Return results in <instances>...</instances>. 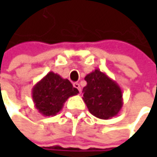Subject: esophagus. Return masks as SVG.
I'll return each instance as SVG.
<instances>
[{"label":"esophagus","instance_id":"obj_1","mask_svg":"<svg viewBox=\"0 0 157 157\" xmlns=\"http://www.w3.org/2000/svg\"><path fill=\"white\" fill-rule=\"evenodd\" d=\"M73 86L75 88H77V89L79 91V93H81V87H80V85H79L78 83H74V84H73Z\"/></svg>","mask_w":157,"mask_h":157}]
</instances>
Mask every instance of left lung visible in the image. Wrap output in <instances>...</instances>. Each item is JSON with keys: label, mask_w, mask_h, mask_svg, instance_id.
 Returning a JSON list of instances; mask_svg holds the SVG:
<instances>
[{"label": "left lung", "mask_w": 157, "mask_h": 157, "mask_svg": "<svg viewBox=\"0 0 157 157\" xmlns=\"http://www.w3.org/2000/svg\"><path fill=\"white\" fill-rule=\"evenodd\" d=\"M87 85L83 88V100L95 117L108 120L116 116L123 105L122 91L116 81L94 70L85 77Z\"/></svg>", "instance_id": "left-lung-1"}]
</instances>
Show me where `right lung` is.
<instances>
[{
  "mask_svg": "<svg viewBox=\"0 0 157 157\" xmlns=\"http://www.w3.org/2000/svg\"><path fill=\"white\" fill-rule=\"evenodd\" d=\"M78 94L72 84L57 73L50 71L32 88L35 107L44 116H55L70 97Z\"/></svg>",
  "mask_w": 157,
  "mask_h": 157,
  "instance_id": "obj_1",
  "label": "right lung"
}]
</instances>
